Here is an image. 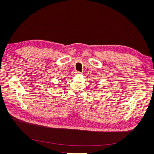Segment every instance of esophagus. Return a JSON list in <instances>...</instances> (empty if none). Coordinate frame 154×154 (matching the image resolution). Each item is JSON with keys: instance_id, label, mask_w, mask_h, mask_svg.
<instances>
[{"instance_id": "1", "label": "esophagus", "mask_w": 154, "mask_h": 154, "mask_svg": "<svg viewBox=\"0 0 154 154\" xmlns=\"http://www.w3.org/2000/svg\"><path fill=\"white\" fill-rule=\"evenodd\" d=\"M77 74H79V73H80L79 71H77Z\"/></svg>"}]
</instances>
